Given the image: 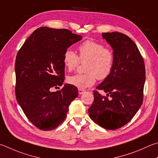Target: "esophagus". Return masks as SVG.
Returning <instances> with one entry per match:
<instances>
[{
  "instance_id": "obj_1",
  "label": "esophagus",
  "mask_w": 158,
  "mask_h": 158,
  "mask_svg": "<svg viewBox=\"0 0 158 158\" xmlns=\"http://www.w3.org/2000/svg\"><path fill=\"white\" fill-rule=\"evenodd\" d=\"M78 91H79V94H83L84 93H85V90H83V89H79Z\"/></svg>"
}]
</instances>
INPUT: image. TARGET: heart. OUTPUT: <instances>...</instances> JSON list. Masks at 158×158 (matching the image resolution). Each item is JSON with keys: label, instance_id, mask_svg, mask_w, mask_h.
<instances>
[{"label": "heart", "instance_id": "b5f03b06", "mask_svg": "<svg viewBox=\"0 0 158 158\" xmlns=\"http://www.w3.org/2000/svg\"><path fill=\"white\" fill-rule=\"evenodd\" d=\"M79 56L73 50L68 49L64 54V64L66 69L73 70L80 61L85 63V74L69 76L67 81L79 89L93 85L96 79L104 80L109 77L113 69L114 55L113 52L102 44L87 40L79 45Z\"/></svg>", "mask_w": 158, "mask_h": 158}]
</instances>
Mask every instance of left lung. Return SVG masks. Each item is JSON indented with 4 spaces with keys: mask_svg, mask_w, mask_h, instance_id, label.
Segmentation results:
<instances>
[{
    "mask_svg": "<svg viewBox=\"0 0 158 158\" xmlns=\"http://www.w3.org/2000/svg\"><path fill=\"white\" fill-rule=\"evenodd\" d=\"M113 50L112 73L93 91L94 102L88 109L92 120L104 128L114 130L131 121L141 107L145 83V65L135 44L124 34L102 33ZM110 96V99H108Z\"/></svg>",
    "mask_w": 158,
    "mask_h": 158,
    "instance_id": "left-lung-1",
    "label": "left lung"
}]
</instances>
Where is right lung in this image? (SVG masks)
Returning <instances> with one entry per match:
<instances>
[{
	"label": "right lung",
	"instance_id": "obj_1",
	"mask_svg": "<svg viewBox=\"0 0 158 158\" xmlns=\"http://www.w3.org/2000/svg\"><path fill=\"white\" fill-rule=\"evenodd\" d=\"M82 36L66 29H36L17 53L15 62L16 98L27 119L43 131L56 128L66 118L77 88L64 84V54Z\"/></svg>",
	"mask_w": 158,
	"mask_h": 158
}]
</instances>
